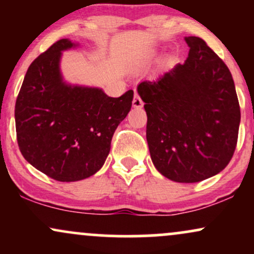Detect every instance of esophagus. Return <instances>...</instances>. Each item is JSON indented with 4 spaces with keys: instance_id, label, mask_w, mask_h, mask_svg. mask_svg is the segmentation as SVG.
<instances>
[{
    "instance_id": "34e87169",
    "label": "esophagus",
    "mask_w": 254,
    "mask_h": 254,
    "mask_svg": "<svg viewBox=\"0 0 254 254\" xmlns=\"http://www.w3.org/2000/svg\"><path fill=\"white\" fill-rule=\"evenodd\" d=\"M132 106L136 107V109L143 106V101H142V99L139 98V95L137 94L136 90H135V97H133V100H132Z\"/></svg>"
}]
</instances>
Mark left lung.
I'll use <instances>...</instances> for the list:
<instances>
[{"label":"left lung","instance_id":"left-lung-1","mask_svg":"<svg viewBox=\"0 0 254 254\" xmlns=\"http://www.w3.org/2000/svg\"><path fill=\"white\" fill-rule=\"evenodd\" d=\"M184 64L137 87L147 112V142L156 170L178 183L208 179L237 148L240 106L228 66L202 38L186 37Z\"/></svg>","mask_w":254,"mask_h":254}]
</instances>
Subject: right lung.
<instances>
[{"label":"right lung","instance_id":"obj_1","mask_svg":"<svg viewBox=\"0 0 254 254\" xmlns=\"http://www.w3.org/2000/svg\"><path fill=\"white\" fill-rule=\"evenodd\" d=\"M61 39L26 72L15 103L16 139L22 156L58 182L86 179L103 167L113 133L131 110L133 90L111 98L99 88L69 86L60 72Z\"/></svg>","mask_w":254,"mask_h":254}]
</instances>
